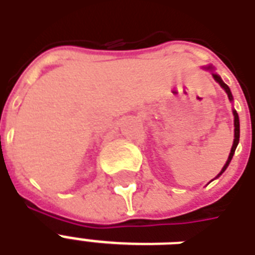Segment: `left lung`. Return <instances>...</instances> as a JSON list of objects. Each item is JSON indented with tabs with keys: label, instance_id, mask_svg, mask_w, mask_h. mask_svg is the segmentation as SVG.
Here are the masks:
<instances>
[{
	"label": "left lung",
	"instance_id": "1",
	"mask_svg": "<svg viewBox=\"0 0 255 255\" xmlns=\"http://www.w3.org/2000/svg\"><path fill=\"white\" fill-rule=\"evenodd\" d=\"M209 69H212V68H209ZM213 78L216 79L217 82H219L220 86H221V87H223V89L225 90V93L228 94V98H230V100L232 101V94H231L230 87H228V86H227V84H225L224 82L221 80V78H220L219 75H214V73H213ZM234 117H235V119H234V124H235V139H234V144H232V149H231V153H230V155H228V160H227V162H225V165L223 166V169H221V172H220L217 176H220V175H221V173H223V172H224L225 169H227V166L230 165L231 160H232V157H234V153H235L236 146H238V143H239V116H238V113H236V111H234Z\"/></svg>",
	"mask_w": 255,
	"mask_h": 255
}]
</instances>
